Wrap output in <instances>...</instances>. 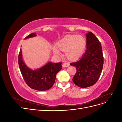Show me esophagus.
Returning <instances> with one entry per match:
<instances>
[{"instance_id":"1","label":"esophagus","mask_w":122,"mask_h":122,"mask_svg":"<svg viewBox=\"0 0 122 122\" xmlns=\"http://www.w3.org/2000/svg\"><path fill=\"white\" fill-rule=\"evenodd\" d=\"M69 66H70V64H69V63H68V62H65V63H64L62 65V66L64 68H67V67H69Z\"/></svg>"}]
</instances>
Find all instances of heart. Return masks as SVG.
I'll use <instances>...</instances> for the list:
<instances>
[{
	"instance_id": "heart-1",
	"label": "heart",
	"mask_w": 122,
	"mask_h": 122,
	"mask_svg": "<svg viewBox=\"0 0 122 122\" xmlns=\"http://www.w3.org/2000/svg\"><path fill=\"white\" fill-rule=\"evenodd\" d=\"M86 41L83 36L77 35H68L59 40L56 46L60 50L65 51L69 60H75L82 54L86 47ZM53 54L61 56V53L56 47L53 48Z\"/></svg>"
}]
</instances>
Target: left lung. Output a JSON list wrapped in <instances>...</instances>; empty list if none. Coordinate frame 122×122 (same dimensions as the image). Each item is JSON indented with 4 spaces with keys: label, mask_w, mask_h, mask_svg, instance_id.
<instances>
[{
    "label": "left lung",
    "mask_w": 122,
    "mask_h": 122,
    "mask_svg": "<svg viewBox=\"0 0 122 122\" xmlns=\"http://www.w3.org/2000/svg\"><path fill=\"white\" fill-rule=\"evenodd\" d=\"M86 50L79 60L70 65L77 71L72 80L76 86L85 88L93 86L101 75L103 66V55L99 40L92 32L86 35Z\"/></svg>",
    "instance_id": "8db88e82"
}]
</instances>
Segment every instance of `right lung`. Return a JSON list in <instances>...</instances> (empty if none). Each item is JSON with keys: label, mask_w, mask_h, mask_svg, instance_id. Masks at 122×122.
Here are the masks:
<instances>
[{"label": "right lung", "mask_w": 122, "mask_h": 122, "mask_svg": "<svg viewBox=\"0 0 122 122\" xmlns=\"http://www.w3.org/2000/svg\"><path fill=\"white\" fill-rule=\"evenodd\" d=\"M36 36V33H32L25 39ZM18 64L21 74L28 86L32 89L41 91L48 90L53 86L56 74L62 69L61 62H48L41 68L32 70L27 67L24 62L21 49L18 56Z\"/></svg>", "instance_id": "right-lung-1"}]
</instances>
